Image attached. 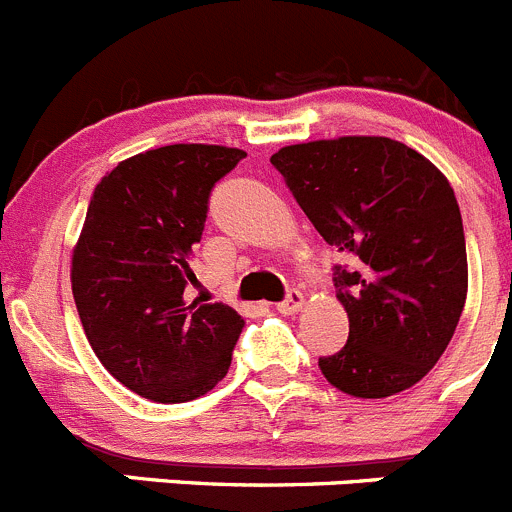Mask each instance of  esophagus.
<instances>
[{"mask_svg": "<svg viewBox=\"0 0 512 512\" xmlns=\"http://www.w3.org/2000/svg\"><path fill=\"white\" fill-rule=\"evenodd\" d=\"M302 304H304L302 292H297V289H292V292L287 294V299H284V302L276 304V309H279L281 314H297L299 309H302Z\"/></svg>", "mask_w": 512, "mask_h": 512, "instance_id": "1", "label": "esophagus"}]
</instances>
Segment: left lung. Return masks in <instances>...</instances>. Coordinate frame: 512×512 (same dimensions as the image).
<instances>
[{
	"mask_svg": "<svg viewBox=\"0 0 512 512\" xmlns=\"http://www.w3.org/2000/svg\"><path fill=\"white\" fill-rule=\"evenodd\" d=\"M284 175L312 225L353 269H335L348 312L345 348L320 358L337 391L386 398L429 373L467 299V248L447 177L388 137H337L281 147Z\"/></svg>",
	"mask_w": 512,
	"mask_h": 512,
	"instance_id": "1",
	"label": "left lung"
}]
</instances>
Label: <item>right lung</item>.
<instances>
[{
  "label": "right lung",
  "mask_w": 512,
  "mask_h": 512,
  "mask_svg": "<svg viewBox=\"0 0 512 512\" xmlns=\"http://www.w3.org/2000/svg\"><path fill=\"white\" fill-rule=\"evenodd\" d=\"M246 157L218 144H170L119 162L93 190L70 261L83 332L103 368L157 403L223 381L243 330L228 304L187 302L190 264L215 182Z\"/></svg>",
  "instance_id": "add662e5"
}]
</instances>
